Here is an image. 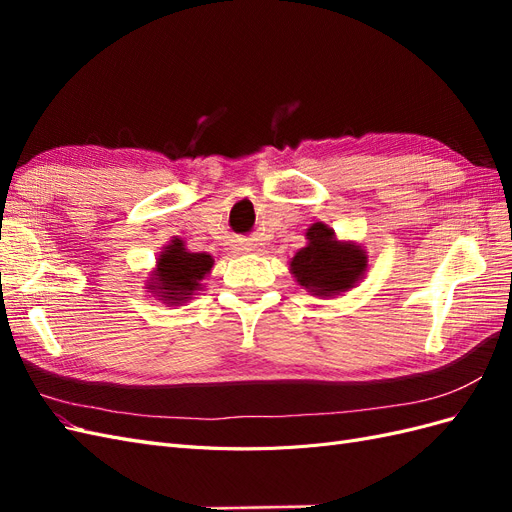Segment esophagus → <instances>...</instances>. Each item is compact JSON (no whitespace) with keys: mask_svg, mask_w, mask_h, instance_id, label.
I'll return each mask as SVG.
<instances>
[{"mask_svg":"<svg viewBox=\"0 0 512 512\" xmlns=\"http://www.w3.org/2000/svg\"><path fill=\"white\" fill-rule=\"evenodd\" d=\"M237 250H243V252H247V250H252V247L243 243V245H239V247H237Z\"/></svg>","mask_w":512,"mask_h":512,"instance_id":"34e87169","label":"esophagus"}]
</instances>
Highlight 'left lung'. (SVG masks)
Masks as SVG:
<instances>
[{
  "instance_id": "obj_1",
  "label": "left lung",
  "mask_w": 512,
  "mask_h": 512,
  "mask_svg": "<svg viewBox=\"0 0 512 512\" xmlns=\"http://www.w3.org/2000/svg\"><path fill=\"white\" fill-rule=\"evenodd\" d=\"M307 245L290 260V273L316 297H335L350 290L367 269L361 245L337 241L333 228L316 222L305 232Z\"/></svg>"
}]
</instances>
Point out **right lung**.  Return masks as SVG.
<instances>
[{"label":"right lung","instance_id":"add662e5","mask_svg":"<svg viewBox=\"0 0 512 512\" xmlns=\"http://www.w3.org/2000/svg\"><path fill=\"white\" fill-rule=\"evenodd\" d=\"M213 267V258L205 252H188L181 239H173L158 256V265L149 277L147 288L166 305H181L192 299L194 290Z\"/></svg>","mask_w":512,"mask_h":512}]
</instances>
